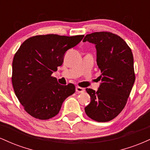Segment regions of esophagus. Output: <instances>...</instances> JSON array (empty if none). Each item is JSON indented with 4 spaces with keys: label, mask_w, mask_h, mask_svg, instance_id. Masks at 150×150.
Instances as JSON below:
<instances>
[{
    "label": "esophagus",
    "mask_w": 150,
    "mask_h": 150,
    "mask_svg": "<svg viewBox=\"0 0 150 150\" xmlns=\"http://www.w3.org/2000/svg\"><path fill=\"white\" fill-rule=\"evenodd\" d=\"M76 92L77 93H82V92H85V89H84V88H82V87H79V86H77Z\"/></svg>",
    "instance_id": "esophagus-1"
}]
</instances>
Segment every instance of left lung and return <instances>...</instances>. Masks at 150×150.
Returning <instances> with one entry per match:
<instances>
[{
    "label": "left lung",
    "instance_id": "left-lung-1",
    "mask_svg": "<svg viewBox=\"0 0 150 150\" xmlns=\"http://www.w3.org/2000/svg\"><path fill=\"white\" fill-rule=\"evenodd\" d=\"M83 42L95 44L101 73L99 89H86L91 101L85 113L97 122L110 121L123 111L135 82L132 51L121 37L109 32L87 34Z\"/></svg>",
    "mask_w": 150,
    "mask_h": 150
}]
</instances>
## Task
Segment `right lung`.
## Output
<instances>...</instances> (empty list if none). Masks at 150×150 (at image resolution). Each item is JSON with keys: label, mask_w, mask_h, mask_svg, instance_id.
Here are the masks:
<instances>
[{"label": "right lung", "mask_w": 150, "mask_h": 150, "mask_svg": "<svg viewBox=\"0 0 150 150\" xmlns=\"http://www.w3.org/2000/svg\"><path fill=\"white\" fill-rule=\"evenodd\" d=\"M84 35H37L25 40L13 61L12 83L15 95L27 113L48 120L59 113L62 104L75 92L72 83L61 85L51 76L63 64L65 53Z\"/></svg>", "instance_id": "1"}]
</instances>
